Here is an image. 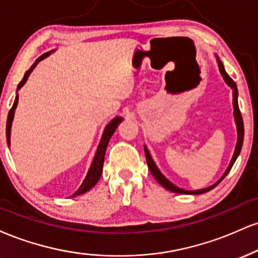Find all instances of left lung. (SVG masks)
I'll use <instances>...</instances> for the list:
<instances>
[{
  "label": "left lung",
  "mask_w": 258,
  "mask_h": 258,
  "mask_svg": "<svg viewBox=\"0 0 258 258\" xmlns=\"http://www.w3.org/2000/svg\"><path fill=\"white\" fill-rule=\"evenodd\" d=\"M216 58H217V63H218V68H220V73L222 74V76H223L224 81L227 82V85L229 86L230 88L233 90V106H234V119H235V123H236V131H238V141H236V146H235V150H234V154H233V158L230 160V164L229 166L227 167L226 172L223 173V176L221 177L220 179L217 180V182L215 183L214 185L211 186H207V188H204V189H199V190H184V189H180L178 188L177 185H174L173 183H171L170 180H168L166 177L164 176L161 172H160V170L158 168V166L155 165V162H154V160L152 159V156H150V153L149 150L147 149V147H144V153H146V158H147V164H148V167H149L150 172L154 177H155V179L158 180V182L164 186L165 189H167V190L172 191V193H179V194H203V193H206V191L211 190V189H214L216 185L218 184V183L221 182L222 179L224 178V177L227 176L228 173H229L230 168L233 167L234 162H235L236 158L239 156V154H240V150H241V147H242V142H244V122H242V117H241V112L239 110V104H238V88H236V84L233 81L232 78H230L229 75L226 73V70H224V67H223V63L220 60V58L216 55Z\"/></svg>",
  "instance_id": "left-lung-1"
}]
</instances>
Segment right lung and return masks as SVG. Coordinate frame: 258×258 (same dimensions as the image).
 <instances>
[{"label":"right lung","instance_id":"obj_1","mask_svg":"<svg viewBox=\"0 0 258 258\" xmlns=\"http://www.w3.org/2000/svg\"><path fill=\"white\" fill-rule=\"evenodd\" d=\"M49 54H51V52H47V53H44V54L41 55L40 58L36 59V61H35V63L31 65L30 69H29L28 72L24 74V78H23L22 81H20L19 85H18L17 92L19 91L20 88L23 87V86H24L26 80H28V78H29V75H30L32 70L35 69V67H36V65L38 64V61L42 60L43 58L48 57ZM18 99H19V96L17 94L16 100H14V103H13V106H12L10 112H8L7 125H6V137H7L8 146H11V127H12V121H13V117H14V111H16V108L18 105ZM123 119L121 116H116V117H114V119H112L110 122L108 123V125H106L104 132H103L102 139H100V142H99V146H98V148H97L96 155H94L93 161H92V164H91L90 170H88L87 174H86L84 182H82V184L80 185V188L78 189V190H76L75 193L73 194V198L86 193V191H88L91 188H93V186L97 184V182L99 180L100 176H102V172H103V164H104V155H105L106 147H108L109 141H110L111 136L114 135L115 130L117 128V126L120 125V122Z\"/></svg>","mask_w":258,"mask_h":258}]
</instances>
